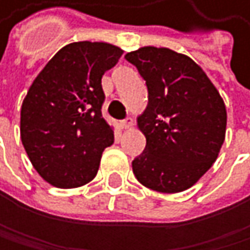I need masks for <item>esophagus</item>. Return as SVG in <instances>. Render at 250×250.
Segmentation results:
<instances>
[{
    "mask_svg": "<svg viewBox=\"0 0 250 250\" xmlns=\"http://www.w3.org/2000/svg\"><path fill=\"white\" fill-rule=\"evenodd\" d=\"M120 126H121V129H130L132 126H133V118H126V120H123L121 123H120Z\"/></svg>",
    "mask_w": 250,
    "mask_h": 250,
    "instance_id": "1",
    "label": "esophagus"
}]
</instances>
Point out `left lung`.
Listing matches in <instances>:
<instances>
[{"label":"left lung","instance_id":"left-lung-1","mask_svg":"<svg viewBox=\"0 0 250 250\" xmlns=\"http://www.w3.org/2000/svg\"><path fill=\"white\" fill-rule=\"evenodd\" d=\"M148 88L138 115L147 146L133 162L141 185L162 193L192 188L216 162L227 132V108L206 72L188 55L142 46L127 52Z\"/></svg>","mask_w":250,"mask_h":250}]
</instances>
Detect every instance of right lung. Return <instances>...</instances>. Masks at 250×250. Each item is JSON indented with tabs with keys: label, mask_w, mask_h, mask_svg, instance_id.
Segmentation results:
<instances>
[{
	"label": "right lung",
	"mask_w": 250,
	"mask_h": 250,
	"mask_svg": "<svg viewBox=\"0 0 250 250\" xmlns=\"http://www.w3.org/2000/svg\"><path fill=\"white\" fill-rule=\"evenodd\" d=\"M123 49L104 42L65 44L36 76L22 102L21 139L49 185L73 189L91 181L114 127L102 117V76Z\"/></svg>",
	"instance_id": "obj_1"
}]
</instances>
